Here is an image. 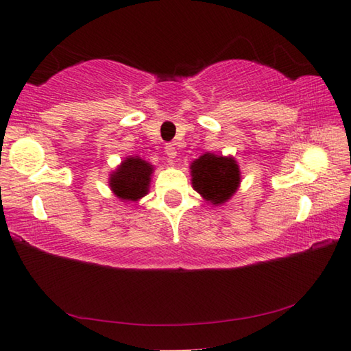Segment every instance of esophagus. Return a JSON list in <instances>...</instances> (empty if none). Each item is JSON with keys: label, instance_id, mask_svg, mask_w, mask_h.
Instances as JSON below:
<instances>
[{"label": "esophagus", "instance_id": "obj_1", "mask_svg": "<svg viewBox=\"0 0 351 351\" xmlns=\"http://www.w3.org/2000/svg\"><path fill=\"white\" fill-rule=\"evenodd\" d=\"M166 155L169 156V158H175L176 156V149H175V146L173 145H166Z\"/></svg>", "mask_w": 351, "mask_h": 351}]
</instances>
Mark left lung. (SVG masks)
Wrapping results in <instances>:
<instances>
[{
    "label": "left lung",
    "mask_w": 351,
    "mask_h": 351,
    "mask_svg": "<svg viewBox=\"0 0 351 351\" xmlns=\"http://www.w3.org/2000/svg\"><path fill=\"white\" fill-rule=\"evenodd\" d=\"M193 187L214 205L225 204L240 184V169L234 158L205 154L191 164Z\"/></svg>",
    "instance_id": "1"
}]
</instances>
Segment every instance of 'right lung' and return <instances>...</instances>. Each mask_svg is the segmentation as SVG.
<instances>
[{"label": "right lung", "instance_id": "1", "mask_svg": "<svg viewBox=\"0 0 351 351\" xmlns=\"http://www.w3.org/2000/svg\"><path fill=\"white\" fill-rule=\"evenodd\" d=\"M152 166L141 158H126L110 178V187L122 200H137L143 197L149 189Z\"/></svg>", "mask_w": 351, "mask_h": 351}]
</instances>
